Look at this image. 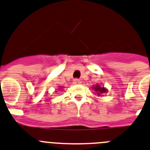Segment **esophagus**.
<instances>
[{
    "mask_svg": "<svg viewBox=\"0 0 150 150\" xmlns=\"http://www.w3.org/2000/svg\"><path fill=\"white\" fill-rule=\"evenodd\" d=\"M81 83V81L78 79H75L73 80V84H75V85H80Z\"/></svg>",
    "mask_w": 150,
    "mask_h": 150,
    "instance_id": "34e87169",
    "label": "esophagus"
}]
</instances>
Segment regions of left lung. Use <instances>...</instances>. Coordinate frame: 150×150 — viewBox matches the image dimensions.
<instances>
[{
    "instance_id": "left-lung-1",
    "label": "left lung",
    "mask_w": 150,
    "mask_h": 150,
    "mask_svg": "<svg viewBox=\"0 0 150 150\" xmlns=\"http://www.w3.org/2000/svg\"><path fill=\"white\" fill-rule=\"evenodd\" d=\"M92 89L94 90L95 92H96V95L97 96H101V95H103L104 93H107L108 92V89L104 87V86H101L99 85H96V86H93L92 88Z\"/></svg>"
}]
</instances>
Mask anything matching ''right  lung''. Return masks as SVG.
<instances>
[{"instance_id": "right-lung-1", "label": "right lung", "mask_w": 150, "mask_h": 150, "mask_svg": "<svg viewBox=\"0 0 150 150\" xmlns=\"http://www.w3.org/2000/svg\"><path fill=\"white\" fill-rule=\"evenodd\" d=\"M59 88V90H60V88H61V87H59V88Z\"/></svg>"}]
</instances>
